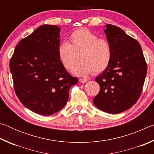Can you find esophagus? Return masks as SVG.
<instances>
[{
	"label": "esophagus",
	"instance_id": "34e87169",
	"mask_svg": "<svg viewBox=\"0 0 154 154\" xmlns=\"http://www.w3.org/2000/svg\"><path fill=\"white\" fill-rule=\"evenodd\" d=\"M79 82L81 83H84L88 82V79H79Z\"/></svg>",
	"mask_w": 154,
	"mask_h": 154
}]
</instances>
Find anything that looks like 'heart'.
Listing matches in <instances>:
<instances>
[{
	"instance_id": "heart-1",
	"label": "heart",
	"mask_w": 154,
	"mask_h": 154,
	"mask_svg": "<svg viewBox=\"0 0 154 154\" xmlns=\"http://www.w3.org/2000/svg\"><path fill=\"white\" fill-rule=\"evenodd\" d=\"M70 43L63 42L58 48V58L65 69L71 70L79 59L82 62L72 72L79 76L98 74L107 69L112 57L110 44L87 28L74 31L69 37Z\"/></svg>"
}]
</instances>
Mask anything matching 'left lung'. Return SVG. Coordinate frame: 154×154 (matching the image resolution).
I'll return each instance as SVG.
<instances>
[{
  "instance_id": "1",
  "label": "left lung",
  "mask_w": 154,
  "mask_h": 154,
  "mask_svg": "<svg viewBox=\"0 0 154 154\" xmlns=\"http://www.w3.org/2000/svg\"><path fill=\"white\" fill-rule=\"evenodd\" d=\"M104 30L112 49L110 64L96 77L100 92L94 105L111 114L126 111L137 103L142 92L147 64L141 46L120 28L106 24Z\"/></svg>"
}]
</instances>
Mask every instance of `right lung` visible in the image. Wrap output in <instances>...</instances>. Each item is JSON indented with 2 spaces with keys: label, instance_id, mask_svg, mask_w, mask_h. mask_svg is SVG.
<instances>
[{
  "label": "right lung",
  "instance_id": "right-lung-1",
  "mask_svg": "<svg viewBox=\"0 0 154 154\" xmlns=\"http://www.w3.org/2000/svg\"><path fill=\"white\" fill-rule=\"evenodd\" d=\"M60 28L44 24L20 41L10 60L19 100L34 113L50 116L66 105L69 90L77 84L58 58Z\"/></svg>",
  "mask_w": 154,
  "mask_h": 154
}]
</instances>
